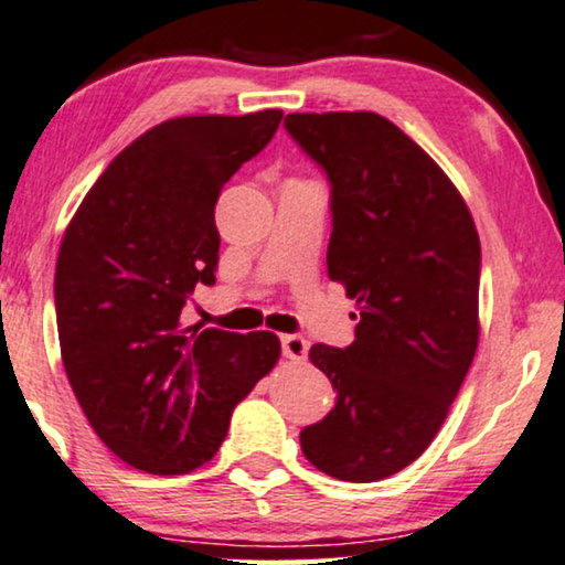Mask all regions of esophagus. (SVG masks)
Wrapping results in <instances>:
<instances>
[{"label": "esophagus", "instance_id": "esophagus-1", "mask_svg": "<svg viewBox=\"0 0 565 565\" xmlns=\"http://www.w3.org/2000/svg\"><path fill=\"white\" fill-rule=\"evenodd\" d=\"M309 343L301 335H281V351L286 359L291 361H305L307 359Z\"/></svg>", "mask_w": 565, "mask_h": 565}]
</instances>
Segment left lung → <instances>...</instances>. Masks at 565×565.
Segmentation results:
<instances>
[{
    "label": "left lung",
    "mask_w": 565,
    "mask_h": 565,
    "mask_svg": "<svg viewBox=\"0 0 565 565\" xmlns=\"http://www.w3.org/2000/svg\"><path fill=\"white\" fill-rule=\"evenodd\" d=\"M330 181L328 274L359 305L355 340L309 361L335 407L301 452L340 481L386 479L438 435L479 345L481 245L440 166L376 113L286 115Z\"/></svg>",
    "instance_id": "1"
}]
</instances>
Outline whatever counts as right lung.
<instances>
[{"instance_id": "right-lung-1", "label": "right lung", "mask_w": 565, "mask_h": 565, "mask_svg": "<svg viewBox=\"0 0 565 565\" xmlns=\"http://www.w3.org/2000/svg\"><path fill=\"white\" fill-rule=\"evenodd\" d=\"M284 113L177 117L130 142L63 235L55 320L68 384L99 440L132 468L179 476L225 440L235 404L274 369V332L181 328L214 284L222 186Z\"/></svg>"}]
</instances>
